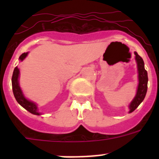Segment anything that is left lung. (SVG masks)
<instances>
[{
	"mask_svg": "<svg viewBox=\"0 0 159 159\" xmlns=\"http://www.w3.org/2000/svg\"><path fill=\"white\" fill-rule=\"evenodd\" d=\"M135 60L138 65V71H139V87H138L137 94L134 99L130 104V113L134 111L139 104L143 101L147 92V82H148V76L147 71L144 68V62L140 56L137 52H134Z\"/></svg>",
	"mask_w": 159,
	"mask_h": 159,
	"instance_id": "1",
	"label": "left lung"
}]
</instances>
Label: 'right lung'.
<instances>
[{
	"instance_id": "1",
	"label": "right lung",
	"mask_w": 159,
	"mask_h": 159,
	"mask_svg": "<svg viewBox=\"0 0 159 159\" xmlns=\"http://www.w3.org/2000/svg\"><path fill=\"white\" fill-rule=\"evenodd\" d=\"M28 52L23 53L20 55V60H23L25 57H27ZM18 77H19V69L18 67H16L14 68L13 73H12V92L13 95L15 96V99L17 101V102L20 105H21L25 109L29 111L30 113L33 115H40V113L37 111V106L35 104L34 102H31L25 98L23 93L21 92V89L19 86V83H18Z\"/></svg>"
}]
</instances>
